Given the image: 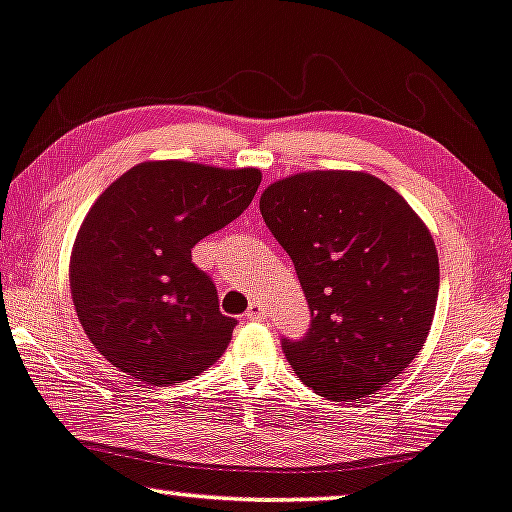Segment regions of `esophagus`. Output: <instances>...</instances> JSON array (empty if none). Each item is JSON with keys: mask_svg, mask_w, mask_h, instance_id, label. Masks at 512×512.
<instances>
[{"mask_svg": "<svg viewBox=\"0 0 512 512\" xmlns=\"http://www.w3.org/2000/svg\"><path fill=\"white\" fill-rule=\"evenodd\" d=\"M245 318H248V320H264V318H267V309H264V304H260V302H250L248 311H245Z\"/></svg>", "mask_w": 512, "mask_h": 512, "instance_id": "1", "label": "esophagus"}]
</instances>
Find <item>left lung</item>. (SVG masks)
I'll return each mask as SVG.
<instances>
[{"label": "left lung", "instance_id": "1", "mask_svg": "<svg viewBox=\"0 0 512 512\" xmlns=\"http://www.w3.org/2000/svg\"><path fill=\"white\" fill-rule=\"evenodd\" d=\"M264 222L288 252L311 309L302 342H283L327 400L370 398L424 349L440 288L424 220L363 170H309L262 192Z\"/></svg>", "mask_w": 512, "mask_h": 512}]
</instances>
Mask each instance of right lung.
I'll list each match as a JSON object with an SVG mask.
<instances>
[{"label": "right lung", "mask_w": 512, "mask_h": 512, "mask_svg": "<svg viewBox=\"0 0 512 512\" xmlns=\"http://www.w3.org/2000/svg\"><path fill=\"white\" fill-rule=\"evenodd\" d=\"M257 168L142 161L88 210L70 255L74 311L117 370L145 384H180L217 363L236 320L192 262L201 238L255 199Z\"/></svg>", "instance_id": "right-lung-1"}]
</instances>
